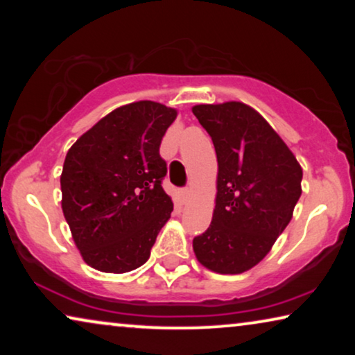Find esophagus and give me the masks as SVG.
<instances>
[{"label": "esophagus", "mask_w": 355, "mask_h": 355, "mask_svg": "<svg viewBox=\"0 0 355 355\" xmlns=\"http://www.w3.org/2000/svg\"><path fill=\"white\" fill-rule=\"evenodd\" d=\"M179 196H181V200H182V202H187L189 197H191V189H189V187L182 189V191L179 192Z\"/></svg>", "instance_id": "esophagus-1"}]
</instances>
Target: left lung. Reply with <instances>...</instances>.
I'll return each instance as SVG.
<instances>
[{
    "instance_id": "8db88e82",
    "label": "left lung",
    "mask_w": 355,
    "mask_h": 355,
    "mask_svg": "<svg viewBox=\"0 0 355 355\" xmlns=\"http://www.w3.org/2000/svg\"><path fill=\"white\" fill-rule=\"evenodd\" d=\"M192 113L218 159L213 220L193 237V252L215 273H244L289 225L302 193V168L273 128L241 101L197 105Z\"/></svg>"
}]
</instances>
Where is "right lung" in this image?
Instances as JSON below:
<instances>
[{"mask_svg": "<svg viewBox=\"0 0 355 355\" xmlns=\"http://www.w3.org/2000/svg\"><path fill=\"white\" fill-rule=\"evenodd\" d=\"M178 111L157 101L116 108L77 139L61 174L62 213L82 259L105 273L148 260L173 211L162 139Z\"/></svg>", "mask_w": 355, "mask_h": 355, "instance_id": "obj_1", "label": "right lung"}]
</instances>
